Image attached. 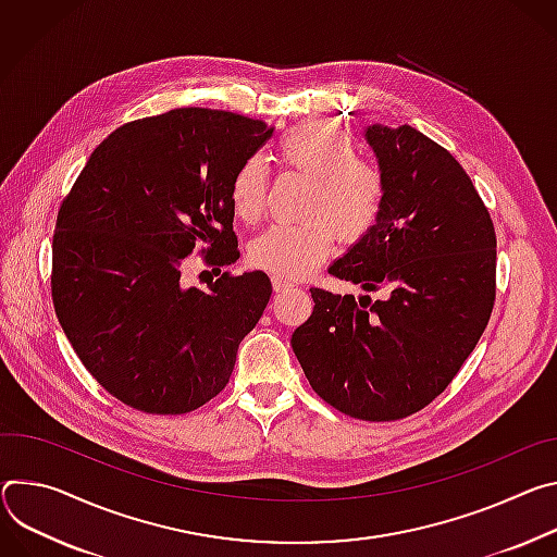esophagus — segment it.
<instances>
[{
	"instance_id": "1",
	"label": "esophagus",
	"mask_w": 557,
	"mask_h": 557,
	"mask_svg": "<svg viewBox=\"0 0 557 557\" xmlns=\"http://www.w3.org/2000/svg\"><path fill=\"white\" fill-rule=\"evenodd\" d=\"M294 285L292 283H287V281H283V278H272V289L278 294V292H287V289H292Z\"/></svg>"
}]
</instances>
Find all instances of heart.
<instances>
[{
    "instance_id": "1",
    "label": "heart",
    "mask_w": 557,
    "mask_h": 557,
    "mask_svg": "<svg viewBox=\"0 0 557 557\" xmlns=\"http://www.w3.org/2000/svg\"><path fill=\"white\" fill-rule=\"evenodd\" d=\"M285 170L310 178L298 225H274L250 245L255 268L283 278L310 276L334 252L336 238L351 247L372 232L383 214L387 185L379 165L356 157L354 139L330 119H305L276 141ZM270 168L261 157L245 159L232 176L230 201L245 223L263 216Z\"/></svg>"
}]
</instances>
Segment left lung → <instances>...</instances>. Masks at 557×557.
Here are the masks:
<instances>
[{"instance_id":"obj_1","label":"left lung","mask_w":557,"mask_h":557,"mask_svg":"<svg viewBox=\"0 0 557 557\" xmlns=\"http://www.w3.org/2000/svg\"><path fill=\"white\" fill-rule=\"evenodd\" d=\"M364 137L385 208L330 274L383 298L312 287L314 312L292 349L327 405L389 422L438 398L478 345L496 302V230L449 150L411 126L374 123Z\"/></svg>"}]
</instances>
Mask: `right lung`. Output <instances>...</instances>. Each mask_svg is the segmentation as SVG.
<instances>
[{
	"mask_svg": "<svg viewBox=\"0 0 557 557\" xmlns=\"http://www.w3.org/2000/svg\"><path fill=\"white\" fill-rule=\"evenodd\" d=\"M270 137L263 121L210 108L137 119L95 148L61 201L54 314L92 379L123 405L178 416L227 385L270 278L223 272L201 289L181 272L197 250L219 272L240 257L230 185Z\"/></svg>",
	"mask_w": 557,
	"mask_h": 557,
	"instance_id": "obj_1",
	"label": "right lung"
}]
</instances>
